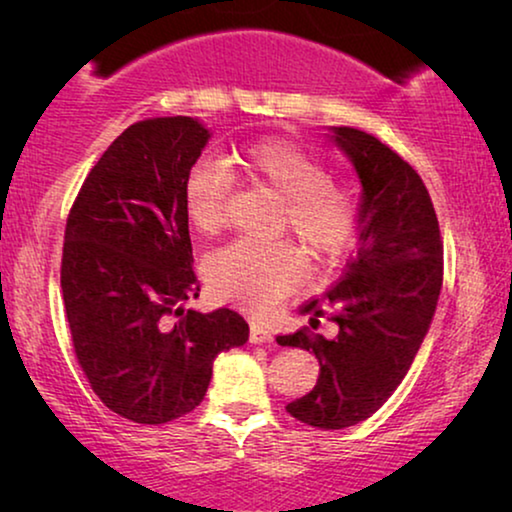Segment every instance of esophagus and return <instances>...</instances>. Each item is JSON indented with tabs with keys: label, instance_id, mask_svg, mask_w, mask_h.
<instances>
[{
	"label": "esophagus",
	"instance_id": "esophagus-1",
	"mask_svg": "<svg viewBox=\"0 0 512 512\" xmlns=\"http://www.w3.org/2000/svg\"><path fill=\"white\" fill-rule=\"evenodd\" d=\"M249 340L254 342V345H263V342H272V340H275V335H272L270 331H265L263 326H258V324H251Z\"/></svg>",
	"mask_w": 512,
	"mask_h": 512
}]
</instances>
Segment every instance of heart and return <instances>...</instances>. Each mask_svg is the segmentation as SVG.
<instances>
[{
	"mask_svg": "<svg viewBox=\"0 0 512 512\" xmlns=\"http://www.w3.org/2000/svg\"><path fill=\"white\" fill-rule=\"evenodd\" d=\"M233 163L249 181L282 198V226L291 228L312 254L335 258L356 226V198L331 181L317 153L289 139H258L242 146ZM233 172L226 163L200 158L184 181L188 221L200 233H216L228 216ZM305 251L291 240L240 237L207 258V282L223 300L268 312L303 282Z\"/></svg>",
	"mask_w": 512,
	"mask_h": 512,
	"instance_id": "heart-1",
	"label": "heart"
}]
</instances>
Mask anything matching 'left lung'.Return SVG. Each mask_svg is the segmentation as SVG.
I'll return each instance as SVG.
<instances>
[{"label":"left lung","instance_id":"8db88e82","mask_svg":"<svg viewBox=\"0 0 512 512\" xmlns=\"http://www.w3.org/2000/svg\"><path fill=\"white\" fill-rule=\"evenodd\" d=\"M361 179L359 249L338 282L300 312L338 326L331 340L303 326L277 335L319 359L310 394L286 405L298 422L347 429L368 419L394 394L419 352L443 286V237L419 174L380 139L333 128Z\"/></svg>","mask_w":512,"mask_h":512}]
</instances>
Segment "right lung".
I'll return each mask as SVG.
<instances>
[{"mask_svg":"<svg viewBox=\"0 0 512 512\" xmlns=\"http://www.w3.org/2000/svg\"><path fill=\"white\" fill-rule=\"evenodd\" d=\"M209 132L188 116L130 125L67 216L60 286L76 361L111 412L165 424L198 408L214 359L249 340L240 314L198 298L184 181Z\"/></svg>","mask_w":512,"mask_h":512,"instance_id":"right-lung-1","label":"right lung"}]
</instances>
